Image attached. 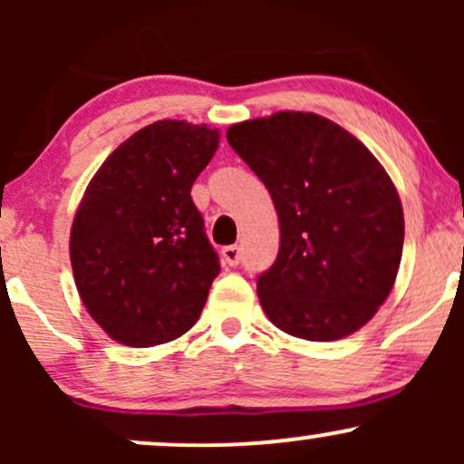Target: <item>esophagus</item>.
<instances>
[{
	"mask_svg": "<svg viewBox=\"0 0 464 464\" xmlns=\"http://www.w3.org/2000/svg\"><path fill=\"white\" fill-rule=\"evenodd\" d=\"M222 259H225L228 266H237L239 259H242V248H239L237 244L225 246V248H222Z\"/></svg>",
	"mask_w": 464,
	"mask_h": 464,
	"instance_id": "34e87169",
	"label": "esophagus"
}]
</instances>
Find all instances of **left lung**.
<instances>
[{"instance_id": "1", "label": "left lung", "mask_w": 464, "mask_h": 464, "mask_svg": "<svg viewBox=\"0 0 464 464\" xmlns=\"http://www.w3.org/2000/svg\"><path fill=\"white\" fill-rule=\"evenodd\" d=\"M227 140L279 216V255L257 276L264 312L316 343L358 332L401 262L403 209L386 169L338 124L301 111L242 121Z\"/></svg>"}]
</instances>
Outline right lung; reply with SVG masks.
<instances>
[{
	"instance_id": "add662e5",
	"label": "right lung",
	"mask_w": 464,
	"mask_h": 464,
	"mask_svg": "<svg viewBox=\"0 0 464 464\" xmlns=\"http://www.w3.org/2000/svg\"><path fill=\"white\" fill-rule=\"evenodd\" d=\"M218 141L207 126L154 121L115 148L84 191L69 239L73 279L117 343L154 347L198 321L220 257L191 185Z\"/></svg>"
}]
</instances>
